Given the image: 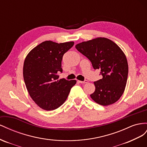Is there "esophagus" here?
Returning <instances> with one entry per match:
<instances>
[{"label":"esophagus","instance_id":"1","mask_svg":"<svg viewBox=\"0 0 147 147\" xmlns=\"http://www.w3.org/2000/svg\"><path fill=\"white\" fill-rule=\"evenodd\" d=\"M78 82H79V83H81V84H85V83H87L88 81H87V80H85V81H78Z\"/></svg>","mask_w":147,"mask_h":147}]
</instances>
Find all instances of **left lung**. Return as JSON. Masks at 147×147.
<instances>
[{"label":"left lung","mask_w":147,"mask_h":147,"mask_svg":"<svg viewBox=\"0 0 147 147\" xmlns=\"http://www.w3.org/2000/svg\"><path fill=\"white\" fill-rule=\"evenodd\" d=\"M76 49L86 56L94 69H100L103 78L94 82L92 100L103 106L115 103L122 96L128 76L126 57L114 42L98 37L77 44Z\"/></svg>","instance_id":"obj_1"}]
</instances>
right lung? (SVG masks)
I'll return each instance as SVG.
<instances>
[{
    "instance_id": "obj_1",
    "label": "right lung",
    "mask_w": 147,
    "mask_h": 147,
    "mask_svg": "<svg viewBox=\"0 0 147 147\" xmlns=\"http://www.w3.org/2000/svg\"><path fill=\"white\" fill-rule=\"evenodd\" d=\"M74 44V42L58 44L46 40L31 50L25 58V85L31 98L43 110L51 111L60 107L76 84V80L58 79L57 74L63 72V56Z\"/></svg>"
}]
</instances>
